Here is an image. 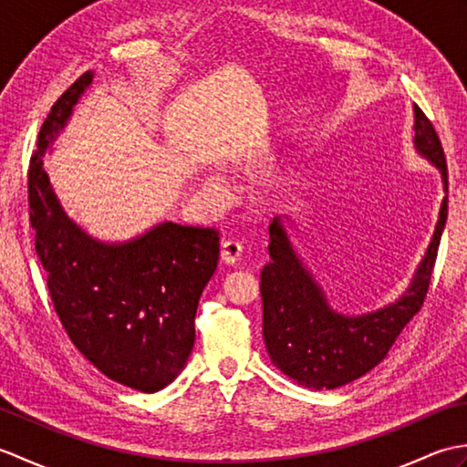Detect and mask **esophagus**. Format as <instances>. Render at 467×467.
I'll use <instances>...</instances> for the list:
<instances>
[{"label": "esophagus", "mask_w": 467, "mask_h": 467, "mask_svg": "<svg viewBox=\"0 0 467 467\" xmlns=\"http://www.w3.org/2000/svg\"><path fill=\"white\" fill-rule=\"evenodd\" d=\"M243 244L239 241H224L221 246V261L224 265H236L241 261Z\"/></svg>", "instance_id": "obj_1"}]
</instances>
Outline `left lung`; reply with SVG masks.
Listing matches in <instances>:
<instances>
[{
  "instance_id": "obj_1",
  "label": "left lung",
  "mask_w": 467,
  "mask_h": 467,
  "mask_svg": "<svg viewBox=\"0 0 467 467\" xmlns=\"http://www.w3.org/2000/svg\"><path fill=\"white\" fill-rule=\"evenodd\" d=\"M413 112L415 148L441 172L443 191L448 192V164L440 136L420 106H413ZM445 218L448 194L443 196L431 243L408 291L383 309L347 317L331 309L319 283L293 249L285 228L289 216H276L269 226L271 261L261 273L263 337L276 369L305 387L335 389L379 365L403 327L421 309Z\"/></svg>"
}]
</instances>
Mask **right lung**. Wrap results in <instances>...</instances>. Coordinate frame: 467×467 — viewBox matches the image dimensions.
Wrapping results in <instances>:
<instances>
[{
  "label": "right lung",
  "mask_w": 467,
  "mask_h": 467,
  "mask_svg": "<svg viewBox=\"0 0 467 467\" xmlns=\"http://www.w3.org/2000/svg\"><path fill=\"white\" fill-rule=\"evenodd\" d=\"M82 74L57 98L27 172L36 253L64 329L106 377L154 393L176 379L194 347V317L216 271L214 228L161 223L126 243H102L59 204L42 156L92 84Z\"/></svg>",
  "instance_id": "right-lung-1"
}]
</instances>
